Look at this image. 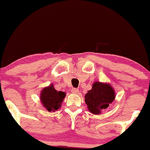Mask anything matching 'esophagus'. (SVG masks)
I'll use <instances>...</instances> for the list:
<instances>
[{
    "instance_id": "34e87169",
    "label": "esophagus",
    "mask_w": 150,
    "mask_h": 150,
    "mask_svg": "<svg viewBox=\"0 0 150 150\" xmlns=\"http://www.w3.org/2000/svg\"><path fill=\"white\" fill-rule=\"evenodd\" d=\"M71 92L73 93V94H77V93L79 92V89L77 88H73L71 89Z\"/></svg>"
}]
</instances>
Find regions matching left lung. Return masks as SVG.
I'll list each match as a JSON object with an SVG mask.
<instances>
[{
    "mask_svg": "<svg viewBox=\"0 0 150 150\" xmlns=\"http://www.w3.org/2000/svg\"><path fill=\"white\" fill-rule=\"evenodd\" d=\"M116 92L109 83L94 82L85 96L87 108L92 114L99 115L114 101Z\"/></svg>",
    "mask_w": 150,
    "mask_h": 150,
    "instance_id": "left-lung-1",
    "label": "left lung"
}]
</instances>
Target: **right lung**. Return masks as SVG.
I'll use <instances>...</instances> for the list:
<instances>
[{"label": "right lung", "mask_w": 150, "mask_h": 150, "mask_svg": "<svg viewBox=\"0 0 150 150\" xmlns=\"http://www.w3.org/2000/svg\"><path fill=\"white\" fill-rule=\"evenodd\" d=\"M66 93L57 91L53 84L44 87L40 93V100L44 108L49 112H54L61 108V104L65 97Z\"/></svg>", "instance_id": "obj_1"}]
</instances>
